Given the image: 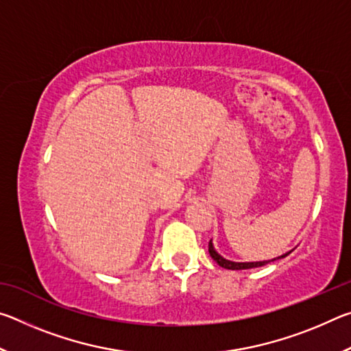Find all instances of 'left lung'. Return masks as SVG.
<instances>
[{
	"instance_id": "left-lung-1",
	"label": "left lung",
	"mask_w": 351,
	"mask_h": 351,
	"mask_svg": "<svg viewBox=\"0 0 351 351\" xmlns=\"http://www.w3.org/2000/svg\"><path fill=\"white\" fill-rule=\"evenodd\" d=\"M209 254L210 257L217 261V263L221 266V268L224 269H232V271H240V269H251V268H258V266H265L266 263H269V261H274V260H268V261H247V263H237V261H230V260H226L223 258L221 255H219L215 249H213V245H212V240L209 241ZM289 254V252H288ZM288 254L282 255V257H277V258H283L287 257Z\"/></svg>"
}]
</instances>
